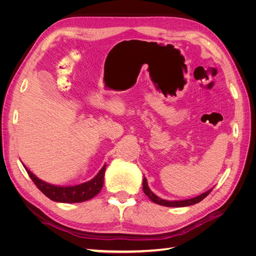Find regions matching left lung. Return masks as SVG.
Returning <instances> with one entry per match:
<instances>
[{
    "mask_svg": "<svg viewBox=\"0 0 256 256\" xmlns=\"http://www.w3.org/2000/svg\"><path fill=\"white\" fill-rule=\"evenodd\" d=\"M212 189L208 190V191L202 193V194H200V196H198L196 198H189V200H162V198H158L156 194H154V193L150 191L148 184H147L146 178H143V191H144L145 194L148 196V198L150 200H152L154 203L162 205V206H166V207H184V206H190V205H193V204L200 203V200H204L209 194V193L212 192Z\"/></svg>",
    "mask_w": 256,
    "mask_h": 256,
    "instance_id": "obj_1",
    "label": "left lung"
}]
</instances>
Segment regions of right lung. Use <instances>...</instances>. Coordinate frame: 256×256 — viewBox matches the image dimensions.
<instances>
[{
	"instance_id": "obj_1",
	"label": "right lung",
	"mask_w": 256,
	"mask_h": 256,
	"mask_svg": "<svg viewBox=\"0 0 256 256\" xmlns=\"http://www.w3.org/2000/svg\"><path fill=\"white\" fill-rule=\"evenodd\" d=\"M26 168V166H24ZM30 180L34 182L36 187L40 189L44 194L54 202L60 203H80L90 200L97 196L104 186V178L106 172V164L100 170L99 173L90 182H83L72 187H58L46 182L40 178H37L32 172L26 168Z\"/></svg>"
}]
</instances>
